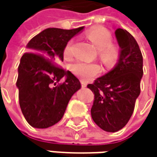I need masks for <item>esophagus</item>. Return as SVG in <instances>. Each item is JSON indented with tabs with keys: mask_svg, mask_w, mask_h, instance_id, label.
I'll list each match as a JSON object with an SVG mask.
<instances>
[{
	"mask_svg": "<svg viewBox=\"0 0 157 157\" xmlns=\"http://www.w3.org/2000/svg\"><path fill=\"white\" fill-rule=\"evenodd\" d=\"M81 85H82V87H86V82H84V81H81Z\"/></svg>",
	"mask_w": 157,
	"mask_h": 157,
	"instance_id": "34e87169",
	"label": "esophagus"
}]
</instances>
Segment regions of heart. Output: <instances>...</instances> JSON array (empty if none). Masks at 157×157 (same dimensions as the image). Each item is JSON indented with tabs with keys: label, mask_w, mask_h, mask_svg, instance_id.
Returning a JSON list of instances; mask_svg holds the SVG:
<instances>
[{
	"label": "heart",
	"mask_w": 157,
	"mask_h": 157,
	"mask_svg": "<svg viewBox=\"0 0 157 157\" xmlns=\"http://www.w3.org/2000/svg\"><path fill=\"white\" fill-rule=\"evenodd\" d=\"M87 37L98 50L100 59L105 64H113L119 56V51L116 46L111 44L112 35L105 28H94L87 33ZM73 52V41H69L64 48V55L69 57ZM73 73L83 80H90L99 74L100 67L94 63L76 61L72 64Z\"/></svg>",
	"instance_id": "b5f03b06"
}]
</instances>
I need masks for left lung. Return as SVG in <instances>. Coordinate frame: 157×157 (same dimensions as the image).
<instances>
[{
    "instance_id": "1",
    "label": "left lung",
    "mask_w": 157,
    "mask_h": 157,
    "mask_svg": "<svg viewBox=\"0 0 157 157\" xmlns=\"http://www.w3.org/2000/svg\"><path fill=\"white\" fill-rule=\"evenodd\" d=\"M120 47L114 67L87 87L94 93V122L106 132H117L129 121L140 94L143 56L136 39L126 31L114 32Z\"/></svg>"
}]
</instances>
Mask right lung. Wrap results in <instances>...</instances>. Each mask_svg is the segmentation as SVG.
Masks as SVG:
<instances>
[{
  "mask_svg": "<svg viewBox=\"0 0 157 157\" xmlns=\"http://www.w3.org/2000/svg\"><path fill=\"white\" fill-rule=\"evenodd\" d=\"M84 27L73 30L48 28L27 44L18 67L16 86L23 116L35 128H48L63 116L73 94L81 88L71 72L56 66L63 61L66 44ZM63 76V84L57 82Z\"/></svg>",
  "mask_w": 157,
  "mask_h": 157,
  "instance_id": "right-lung-1",
  "label": "right lung"
}]
</instances>
